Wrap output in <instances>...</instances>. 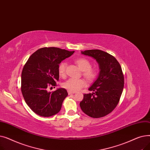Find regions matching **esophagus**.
Here are the masks:
<instances>
[{"label":"esophagus","mask_w":150,"mask_h":150,"mask_svg":"<svg viewBox=\"0 0 150 150\" xmlns=\"http://www.w3.org/2000/svg\"><path fill=\"white\" fill-rule=\"evenodd\" d=\"M73 93H75V92H72V91H68V94H69V95H70V94H73Z\"/></svg>","instance_id":"34e87169"}]
</instances>
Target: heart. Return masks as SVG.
I'll return each mask as SVG.
<instances>
[{
	"instance_id": "heart-1",
	"label": "heart",
	"mask_w": 150,
	"mask_h": 150,
	"mask_svg": "<svg viewBox=\"0 0 150 150\" xmlns=\"http://www.w3.org/2000/svg\"><path fill=\"white\" fill-rule=\"evenodd\" d=\"M76 64L83 70V75L88 81L91 82L96 79L98 75L97 70L92 67L91 62L86 58H78L75 61ZM67 62L62 61L59 63L58 67V74L60 76L64 78L66 75ZM86 83L83 79H75L70 78L62 83L63 88L72 92H76L80 91L82 88L84 87Z\"/></svg>"
}]
</instances>
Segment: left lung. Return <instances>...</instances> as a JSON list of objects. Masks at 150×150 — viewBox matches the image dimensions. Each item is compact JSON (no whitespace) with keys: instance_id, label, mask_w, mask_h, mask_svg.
<instances>
[{"instance_id":"8db88e82","label":"left lung","mask_w":150,"mask_h":150,"mask_svg":"<svg viewBox=\"0 0 150 150\" xmlns=\"http://www.w3.org/2000/svg\"><path fill=\"white\" fill-rule=\"evenodd\" d=\"M81 53L96 59L100 72L89 88L93 93L84 94L80 108L91 117H103L111 113L119 103L124 87L122 67L114 57L104 51L95 49Z\"/></svg>"}]
</instances>
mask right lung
I'll use <instances>...</instances> for the list:
<instances>
[{"label":"right lung","instance_id":"add662e5","mask_svg":"<svg viewBox=\"0 0 150 150\" xmlns=\"http://www.w3.org/2000/svg\"><path fill=\"white\" fill-rule=\"evenodd\" d=\"M74 52L43 47L34 52L26 62L21 75V91L26 103L36 114L46 117L59 112L68 96L67 91L59 88L50 92L47 89L57 86L58 65Z\"/></svg>","mask_w":150,"mask_h":150}]
</instances>
